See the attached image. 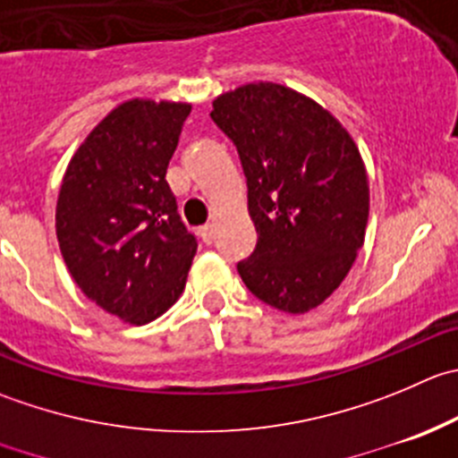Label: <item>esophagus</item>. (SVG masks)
Wrapping results in <instances>:
<instances>
[{"mask_svg":"<svg viewBox=\"0 0 458 458\" xmlns=\"http://www.w3.org/2000/svg\"><path fill=\"white\" fill-rule=\"evenodd\" d=\"M199 234H201V242L203 243H208V246H210L212 242H215V225H203L201 230H199Z\"/></svg>","mask_w":458,"mask_h":458,"instance_id":"34e87169","label":"esophagus"}]
</instances>
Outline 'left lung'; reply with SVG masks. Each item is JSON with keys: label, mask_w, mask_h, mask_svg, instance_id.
<instances>
[{"label": "left lung", "mask_w": 458, "mask_h": 458, "mask_svg": "<svg viewBox=\"0 0 458 458\" xmlns=\"http://www.w3.org/2000/svg\"><path fill=\"white\" fill-rule=\"evenodd\" d=\"M248 185L257 246L237 264L255 297L306 313L342 284L365 242L369 183L347 130L310 98L273 82L212 102Z\"/></svg>", "instance_id": "obj_1"}]
</instances>
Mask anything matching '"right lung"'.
Listing matches in <instances>:
<instances>
[{
	"label": "right lung",
	"instance_id": "obj_1",
	"mask_svg": "<svg viewBox=\"0 0 458 458\" xmlns=\"http://www.w3.org/2000/svg\"><path fill=\"white\" fill-rule=\"evenodd\" d=\"M192 106L130 100L87 136L57 197L62 257L84 295L130 324L165 313L197 252L165 174Z\"/></svg>",
	"mask_w": 458,
	"mask_h": 458
}]
</instances>
